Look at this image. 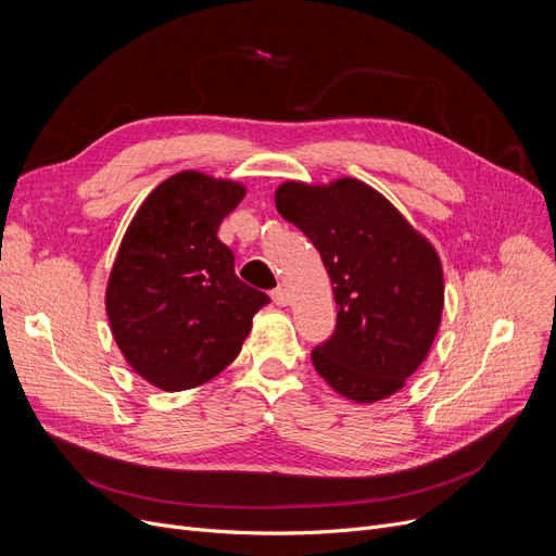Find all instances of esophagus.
<instances>
[{
	"label": "esophagus",
	"mask_w": 556,
	"mask_h": 556,
	"mask_svg": "<svg viewBox=\"0 0 556 556\" xmlns=\"http://www.w3.org/2000/svg\"><path fill=\"white\" fill-rule=\"evenodd\" d=\"M270 295H273V302H275L277 306H286V304L290 302V295H288V290H286L283 286H277Z\"/></svg>",
	"instance_id": "esophagus-1"
}]
</instances>
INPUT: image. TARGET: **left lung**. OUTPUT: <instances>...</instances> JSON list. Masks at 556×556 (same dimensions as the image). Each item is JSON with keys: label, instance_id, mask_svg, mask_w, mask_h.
I'll return each mask as SVG.
<instances>
[{"label": "left lung", "instance_id": "1", "mask_svg": "<svg viewBox=\"0 0 556 556\" xmlns=\"http://www.w3.org/2000/svg\"><path fill=\"white\" fill-rule=\"evenodd\" d=\"M277 212L306 233L331 277L338 317L311 358L342 396L374 403L426 361L442 323L444 275L434 248L361 180L286 182Z\"/></svg>", "mask_w": 556, "mask_h": 556}]
</instances>
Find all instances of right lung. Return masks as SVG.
Here are the masks:
<instances>
[{
  "mask_svg": "<svg viewBox=\"0 0 556 556\" xmlns=\"http://www.w3.org/2000/svg\"><path fill=\"white\" fill-rule=\"evenodd\" d=\"M243 195L237 182L182 170L153 189L126 229L105 308L128 365L160 390H189L223 371L270 302L237 277L218 241Z\"/></svg>",
  "mask_w": 556,
  "mask_h": 556,
  "instance_id": "add662e5",
  "label": "right lung"
}]
</instances>
